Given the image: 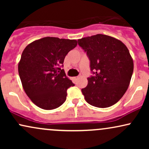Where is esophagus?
<instances>
[{"instance_id": "esophagus-1", "label": "esophagus", "mask_w": 149, "mask_h": 149, "mask_svg": "<svg viewBox=\"0 0 149 149\" xmlns=\"http://www.w3.org/2000/svg\"><path fill=\"white\" fill-rule=\"evenodd\" d=\"M78 77H77V76L73 77V80H76L77 79H78Z\"/></svg>"}]
</instances>
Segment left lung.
Masks as SVG:
<instances>
[{
  "mask_svg": "<svg viewBox=\"0 0 149 149\" xmlns=\"http://www.w3.org/2000/svg\"><path fill=\"white\" fill-rule=\"evenodd\" d=\"M87 52L95 76L88 78L81 91L90 105L107 108L117 103L127 91L134 69L127 47L122 41L104 34L78 40Z\"/></svg>",
  "mask_w": 149,
  "mask_h": 149,
  "instance_id": "left-lung-1",
  "label": "left lung"
}]
</instances>
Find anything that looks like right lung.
<instances>
[{
    "instance_id": "obj_1",
    "label": "right lung",
    "mask_w": 149,
    "mask_h": 149,
    "mask_svg": "<svg viewBox=\"0 0 149 149\" xmlns=\"http://www.w3.org/2000/svg\"><path fill=\"white\" fill-rule=\"evenodd\" d=\"M76 45V40L45 37L24 49L18 64L19 75L26 94L37 107L52 110L66 101L67 89L74 84L60 67Z\"/></svg>"
}]
</instances>
